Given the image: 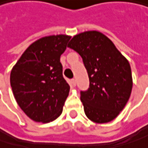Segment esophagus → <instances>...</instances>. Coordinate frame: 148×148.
<instances>
[{
    "label": "esophagus",
    "instance_id": "obj_1",
    "mask_svg": "<svg viewBox=\"0 0 148 148\" xmlns=\"http://www.w3.org/2000/svg\"><path fill=\"white\" fill-rule=\"evenodd\" d=\"M71 84L75 87V86L77 85V80L75 79V78H72V79H71Z\"/></svg>",
    "mask_w": 148,
    "mask_h": 148
}]
</instances>
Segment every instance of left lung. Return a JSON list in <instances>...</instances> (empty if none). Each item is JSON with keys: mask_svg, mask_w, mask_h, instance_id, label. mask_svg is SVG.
<instances>
[{"mask_svg": "<svg viewBox=\"0 0 148 148\" xmlns=\"http://www.w3.org/2000/svg\"><path fill=\"white\" fill-rule=\"evenodd\" d=\"M68 47L79 54L88 71L89 88L80 92L87 117L96 123L113 121L131 96L129 62L110 38L97 31L74 36Z\"/></svg>", "mask_w": 148, "mask_h": 148, "instance_id": "8db88e82", "label": "left lung"}]
</instances>
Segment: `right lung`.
<instances>
[{
    "label": "right lung",
    "mask_w": 148,
    "mask_h": 148,
    "mask_svg": "<svg viewBox=\"0 0 148 148\" xmlns=\"http://www.w3.org/2000/svg\"><path fill=\"white\" fill-rule=\"evenodd\" d=\"M71 37L49 36L33 43L12 70L10 82L19 107L36 122L61 114L70 86L63 77L60 56Z\"/></svg>",
    "instance_id": "right-lung-1"
}]
</instances>
